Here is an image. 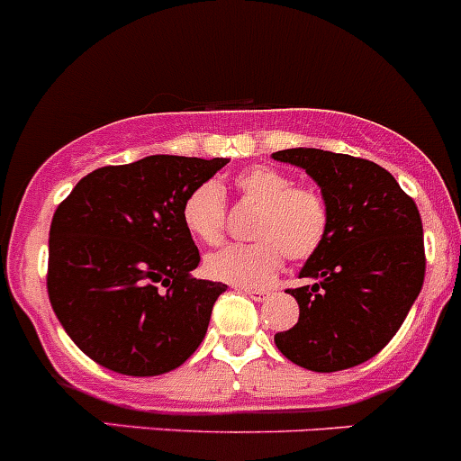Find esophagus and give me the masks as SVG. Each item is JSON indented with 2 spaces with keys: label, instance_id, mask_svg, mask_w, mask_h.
<instances>
[{
  "label": "esophagus",
  "instance_id": "obj_1",
  "mask_svg": "<svg viewBox=\"0 0 461 461\" xmlns=\"http://www.w3.org/2000/svg\"><path fill=\"white\" fill-rule=\"evenodd\" d=\"M240 291L250 295L252 300H268V295H270L268 289H248V286H240Z\"/></svg>",
  "mask_w": 461,
  "mask_h": 461
}]
</instances>
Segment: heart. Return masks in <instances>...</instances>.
Masks as SVG:
<instances>
[{"label": "heart", "instance_id": "b5f03b06", "mask_svg": "<svg viewBox=\"0 0 461 461\" xmlns=\"http://www.w3.org/2000/svg\"><path fill=\"white\" fill-rule=\"evenodd\" d=\"M231 184L245 204L257 206L250 222L255 240L211 252L204 259L209 277L257 289L277 275L286 255L294 261H307L325 245L332 227V206L321 188L294 184L289 172L273 166L243 167ZM182 222L202 243H218L227 222L221 186L204 182L193 188L182 204Z\"/></svg>", "mask_w": 461, "mask_h": 461}]
</instances>
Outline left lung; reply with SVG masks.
<instances>
[{
    "label": "left lung",
    "instance_id": "8db88e82",
    "mask_svg": "<svg viewBox=\"0 0 461 461\" xmlns=\"http://www.w3.org/2000/svg\"><path fill=\"white\" fill-rule=\"evenodd\" d=\"M273 158L304 167L332 206L328 240L300 273L313 284L289 289L300 304L298 322L275 334V343L309 371L359 366L393 339L423 286L419 206L368 158L313 148Z\"/></svg>",
    "mask_w": 461,
    "mask_h": 461
}]
</instances>
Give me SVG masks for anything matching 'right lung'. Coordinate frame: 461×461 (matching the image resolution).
Returning a JSON list of instances; mask_svg holds the SVG:
<instances>
[{
    "label": "right lung",
    "instance_id": "obj_1",
    "mask_svg": "<svg viewBox=\"0 0 461 461\" xmlns=\"http://www.w3.org/2000/svg\"><path fill=\"white\" fill-rule=\"evenodd\" d=\"M227 158L145 157L79 179L50 227L47 294L68 337L109 371L182 366L227 284L195 279L200 250L182 204Z\"/></svg>",
    "mask_w": 461,
    "mask_h": 461
}]
</instances>
